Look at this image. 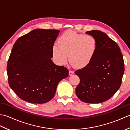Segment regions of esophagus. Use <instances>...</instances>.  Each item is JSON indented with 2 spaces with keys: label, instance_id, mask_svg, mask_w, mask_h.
I'll list each match as a JSON object with an SVG mask.
<instances>
[{
  "label": "esophagus",
  "instance_id": "esophagus-1",
  "mask_svg": "<svg viewBox=\"0 0 130 130\" xmlns=\"http://www.w3.org/2000/svg\"><path fill=\"white\" fill-rule=\"evenodd\" d=\"M74 72L73 71H71V70H70L69 71V75H72L73 74H74Z\"/></svg>",
  "mask_w": 130,
  "mask_h": 130
}]
</instances>
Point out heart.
I'll return each instance as SVG.
<instances>
[{
    "instance_id": "obj_1",
    "label": "heart",
    "mask_w": 130,
    "mask_h": 130,
    "mask_svg": "<svg viewBox=\"0 0 130 130\" xmlns=\"http://www.w3.org/2000/svg\"><path fill=\"white\" fill-rule=\"evenodd\" d=\"M97 50L98 42L94 37L69 30L60 36L58 45H55L52 47V53L54 60L58 65H65L69 55L71 64L83 69L92 62Z\"/></svg>"
}]
</instances>
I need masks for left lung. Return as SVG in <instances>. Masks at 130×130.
Returning a JSON list of instances; mask_svg holds the SVG:
<instances>
[{
    "label": "left lung",
    "mask_w": 130,
    "mask_h": 130,
    "mask_svg": "<svg viewBox=\"0 0 130 130\" xmlns=\"http://www.w3.org/2000/svg\"><path fill=\"white\" fill-rule=\"evenodd\" d=\"M94 37L98 50L92 62L75 71L80 83L75 92L78 98L87 103H102L119 89L125 71L123 56L116 42L98 30L87 31Z\"/></svg>",
    "instance_id": "obj_1"
}]
</instances>
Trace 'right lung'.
Here are the masks:
<instances>
[{
	"label": "right lung",
	"instance_id": "1",
	"mask_svg": "<svg viewBox=\"0 0 130 130\" xmlns=\"http://www.w3.org/2000/svg\"><path fill=\"white\" fill-rule=\"evenodd\" d=\"M60 31L35 29L19 37L7 63L10 87L22 100L47 103L54 98L59 83L69 70L52 61V47Z\"/></svg>",
	"mask_w": 130,
	"mask_h": 130
}]
</instances>
